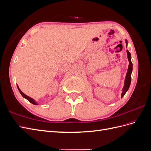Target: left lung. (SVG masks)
Listing matches in <instances>:
<instances>
[{
  "instance_id": "8db88e82",
  "label": "left lung",
  "mask_w": 151,
  "mask_h": 151,
  "mask_svg": "<svg viewBox=\"0 0 151 151\" xmlns=\"http://www.w3.org/2000/svg\"><path fill=\"white\" fill-rule=\"evenodd\" d=\"M126 43L127 44V41H126ZM127 56H128V60L129 61V68H128V70L127 73L125 77V84H124V87L123 88V92L122 94V98L125 94L127 93V91L129 89V87L130 86L131 83V74H132V66H133V64L131 62V55L130 53L129 52V50H127Z\"/></svg>"
}]
</instances>
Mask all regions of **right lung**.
Segmentation results:
<instances>
[{
  "instance_id": "obj_1",
  "label": "right lung",
  "mask_w": 151,
  "mask_h": 151,
  "mask_svg": "<svg viewBox=\"0 0 151 151\" xmlns=\"http://www.w3.org/2000/svg\"><path fill=\"white\" fill-rule=\"evenodd\" d=\"M17 86V88H18V90H19V91L20 92V93H21V94L22 96V97L23 98H26V99H28V101L30 102V103H31L32 104H37V103H36L35 100L33 99H32L31 98H30V97H29V96H28L27 95H26L25 94H24L22 92V91H21V89L19 88V87H18V86Z\"/></svg>"
}]
</instances>
